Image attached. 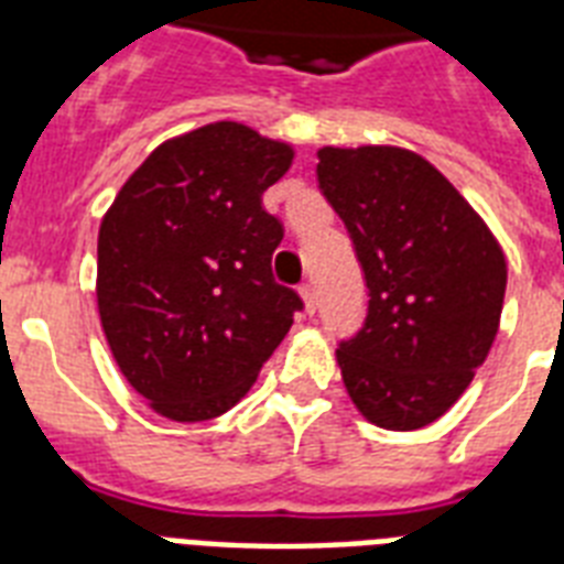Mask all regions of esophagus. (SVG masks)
<instances>
[{
	"label": "esophagus",
	"instance_id": "esophagus-1",
	"mask_svg": "<svg viewBox=\"0 0 564 564\" xmlns=\"http://www.w3.org/2000/svg\"><path fill=\"white\" fill-rule=\"evenodd\" d=\"M301 299H304V307H307V313H316L318 307V295H316V283L307 281V283H301Z\"/></svg>",
	"mask_w": 564,
	"mask_h": 564
}]
</instances>
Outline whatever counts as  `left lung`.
I'll return each instance as SVG.
<instances>
[{
  "label": "left lung",
  "instance_id": "left-lung-1",
  "mask_svg": "<svg viewBox=\"0 0 564 564\" xmlns=\"http://www.w3.org/2000/svg\"><path fill=\"white\" fill-rule=\"evenodd\" d=\"M316 178L369 299L360 330L336 348L345 389L377 427H427L495 343L503 251L454 184L406 149H322Z\"/></svg>",
  "mask_w": 564,
  "mask_h": 564
}]
</instances>
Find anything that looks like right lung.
<instances>
[{"mask_svg": "<svg viewBox=\"0 0 564 564\" xmlns=\"http://www.w3.org/2000/svg\"><path fill=\"white\" fill-rule=\"evenodd\" d=\"M290 163V145L213 122L154 149L101 219V327L128 383L166 419L228 412L304 310L274 281L283 225L263 210Z\"/></svg>", "mask_w": 564, "mask_h": 564, "instance_id": "add662e5", "label": "right lung"}]
</instances>
